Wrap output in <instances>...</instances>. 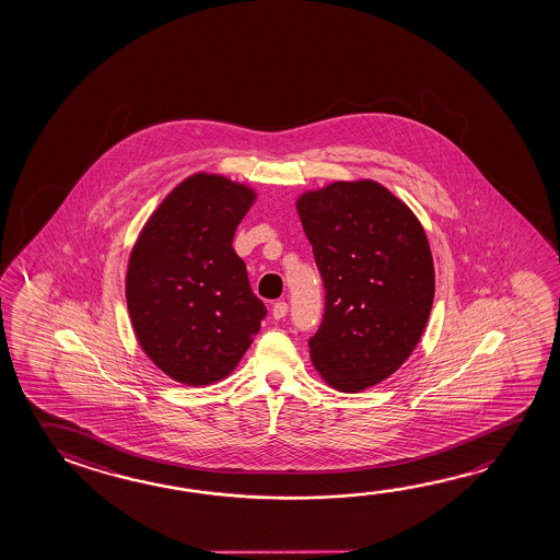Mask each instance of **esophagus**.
<instances>
[{"label":"esophagus","instance_id":"1","mask_svg":"<svg viewBox=\"0 0 560 560\" xmlns=\"http://www.w3.org/2000/svg\"><path fill=\"white\" fill-rule=\"evenodd\" d=\"M287 312H289L287 303H276L273 304V308H271V314H273L276 320H283L284 316H287Z\"/></svg>","mask_w":560,"mask_h":560}]
</instances>
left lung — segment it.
<instances>
[{
  "mask_svg": "<svg viewBox=\"0 0 560 560\" xmlns=\"http://www.w3.org/2000/svg\"><path fill=\"white\" fill-rule=\"evenodd\" d=\"M296 211L326 289L312 363L341 393L378 385L412 355L430 318L435 271L423 226L373 179L303 192Z\"/></svg>",
  "mask_w": 560,
  "mask_h": 560,
  "instance_id": "obj_1",
  "label": "left lung"
}]
</instances>
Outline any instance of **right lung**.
I'll return each instance as SVG.
<instances>
[{
    "label": "right lung",
    "mask_w": 560,
    "mask_h": 560,
    "mask_svg": "<svg viewBox=\"0 0 560 560\" xmlns=\"http://www.w3.org/2000/svg\"><path fill=\"white\" fill-rule=\"evenodd\" d=\"M248 185L192 174L160 202L130 252L127 306L150 361L182 385L229 376L266 318L232 248Z\"/></svg>",
    "instance_id": "1"
}]
</instances>
